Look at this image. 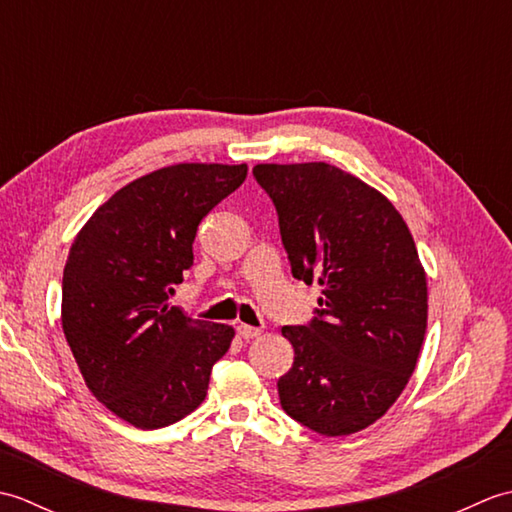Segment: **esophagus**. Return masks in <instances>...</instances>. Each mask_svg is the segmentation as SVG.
I'll return each instance as SVG.
<instances>
[{
	"mask_svg": "<svg viewBox=\"0 0 512 512\" xmlns=\"http://www.w3.org/2000/svg\"><path fill=\"white\" fill-rule=\"evenodd\" d=\"M237 334L242 336V339H255V336L262 334V328H255V325L239 323V325H237Z\"/></svg>",
	"mask_w": 512,
	"mask_h": 512,
	"instance_id": "obj_1",
	"label": "esophagus"
}]
</instances>
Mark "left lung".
I'll use <instances>...</instances> for the list:
<instances>
[{"mask_svg":"<svg viewBox=\"0 0 512 512\" xmlns=\"http://www.w3.org/2000/svg\"><path fill=\"white\" fill-rule=\"evenodd\" d=\"M273 198L292 275L319 281L317 317L284 325L295 361L281 407L321 436L385 416L416 369L427 332V275L409 228L383 193L328 162L257 165Z\"/></svg>","mask_w":512,"mask_h":512,"instance_id":"8db88e82","label":"left lung"}]
</instances>
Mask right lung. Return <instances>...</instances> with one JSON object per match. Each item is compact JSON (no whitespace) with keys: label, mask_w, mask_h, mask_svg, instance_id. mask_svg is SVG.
<instances>
[{"label":"right lung","mask_w":512,"mask_h":512,"mask_svg":"<svg viewBox=\"0 0 512 512\" xmlns=\"http://www.w3.org/2000/svg\"><path fill=\"white\" fill-rule=\"evenodd\" d=\"M246 165L182 162L118 189L74 237L63 268L61 325L85 385L138 429L202 405L235 330L169 306L193 266V239Z\"/></svg>","instance_id":"1"}]
</instances>
